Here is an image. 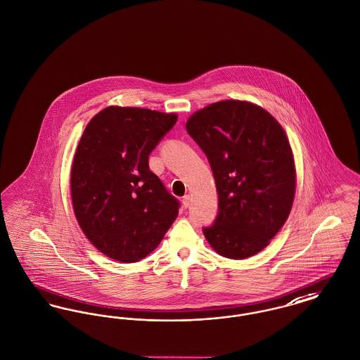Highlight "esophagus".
Listing matches in <instances>:
<instances>
[{
    "label": "esophagus",
    "instance_id": "obj_1",
    "mask_svg": "<svg viewBox=\"0 0 360 360\" xmlns=\"http://www.w3.org/2000/svg\"><path fill=\"white\" fill-rule=\"evenodd\" d=\"M190 205H191V196L190 195L183 196V206L187 209V207H190Z\"/></svg>",
    "mask_w": 360,
    "mask_h": 360
}]
</instances>
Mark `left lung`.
I'll use <instances>...</instances> for the list:
<instances>
[{
    "label": "left lung",
    "instance_id": "left-lung-1",
    "mask_svg": "<svg viewBox=\"0 0 360 360\" xmlns=\"http://www.w3.org/2000/svg\"><path fill=\"white\" fill-rule=\"evenodd\" d=\"M206 154L218 193V213L203 233L225 258L244 259L270 243L285 224L296 174L287 135L262 108L221 101L186 124Z\"/></svg>",
    "mask_w": 360,
    "mask_h": 360
}]
</instances>
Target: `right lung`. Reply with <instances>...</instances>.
Returning <instances> with one entry per match:
<instances>
[{
  "label": "right lung",
  "mask_w": 360,
  "mask_h": 360,
  "mask_svg": "<svg viewBox=\"0 0 360 360\" xmlns=\"http://www.w3.org/2000/svg\"><path fill=\"white\" fill-rule=\"evenodd\" d=\"M176 115L109 106L77 144L71 192L76 219L102 254L138 262L165 236L180 202L148 168V155L174 127Z\"/></svg>",
  "instance_id": "right-lung-1"
}]
</instances>
